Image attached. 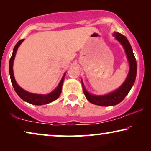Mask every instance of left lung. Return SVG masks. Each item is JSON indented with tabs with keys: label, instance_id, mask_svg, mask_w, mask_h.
<instances>
[{
	"label": "left lung",
	"instance_id": "left-lung-1",
	"mask_svg": "<svg viewBox=\"0 0 151 151\" xmlns=\"http://www.w3.org/2000/svg\"><path fill=\"white\" fill-rule=\"evenodd\" d=\"M113 35L115 37V38L122 45L123 48L124 49L126 55H127V60L129 63V71L125 81L117 89L113 92L109 93L108 94L102 95V96H97V95L91 94L90 93H88L87 90L86 89L83 82L81 79L82 88H83V91L86 98L89 102L93 104L98 105V106H114V105L120 103L131 91L132 86L135 83L136 75H137L136 59L128 39L126 38V36L118 32H115Z\"/></svg>",
	"mask_w": 151,
	"mask_h": 151
}]
</instances>
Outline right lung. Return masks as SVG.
I'll list each match as a JSON object with an SVG mask.
<instances>
[{"instance_id": "add662e5", "label": "right lung", "mask_w": 151, "mask_h": 151, "mask_svg": "<svg viewBox=\"0 0 151 151\" xmlns=\"http://www.w3.org/2000/svg\"><path fill=\"white\" fill-rule=\"evenodd\" d=\"M24 40V39H22L18 41L16 43V45L14 47L13 49V53H12V57L9 60V75L10 78H11V81L12 83V85L14 86V90L18 96L20 97L22 100H23L25 102L30 103V104L34 105H44L49 104L55 101L56 99L59 98L60 95L62 91V86H63V84L64 82V79H65V76L66 73H64V75L60 81L57 87L55 88L53 91H51L50 93L44 95V94H36L33 93H30L27 91L24 90L20 86L18 85L16 82L15 78H14V71H13V65H14V60L15 58L16 51L18 50V48L21 45V43Z\"/></svg>"}]
</instances>
